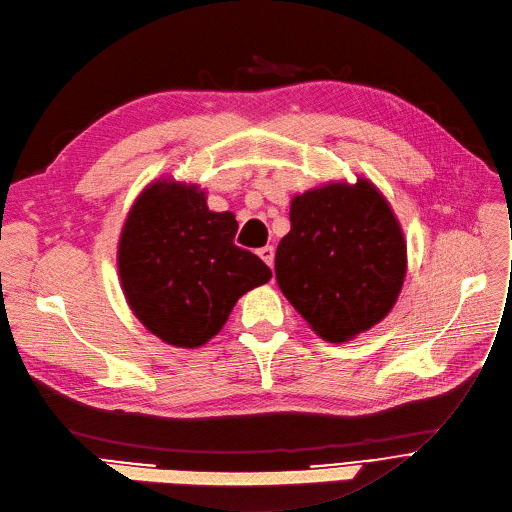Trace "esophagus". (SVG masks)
<instances>
[{"instance_id": "1", "label": "esophagus", "mask_w": 512, "mask_h": 512, "mask_svg": "<svg viewBox=\"0 0 512 512\" xmlns=\"http://www.w3.org/2000/svg\"><path fill=\"white\" fill-rule=\"evenodd\" d=\"M258 256L273 268V264H275V250H273V246H264V248H260L258 250Z\"/></svg>"}]
</instances>
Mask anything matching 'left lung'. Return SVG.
Segmentation results:
<instances>
[{"label":"left lung","instance_id":"left-lung-1","mask_svg":"<svg viewBox=\"0 0 512 512\" xmlns=\"http://www.w3.org/2000/svg\"><path fill=\"white\" fill-rule=\"evenodd\" d=\"M291 231L275 254L289 304L312 330L343 343L393 310L407 270L401 225L368 179L328 184L291 200Z\"/></svg>","mask_w":512,"mask_h":512}]
</instances>
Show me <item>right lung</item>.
<instances>
[{
	"label": "right lung",
	"mask_w": 512,
	"mask_h": 512,
	"mask_svg": "<svg viewBox=\"0 0 512 512\" xmlns=\"http://www.w3.org/2000/svg\"><path fill=\"white\" fill-rule=\"evenodd\" d=\"M233 213H213L198 186L155 182L134 202L119 237L117 268L136 318L169 345L200 347L246 291L273 273L233 244Z\"/></svg>",
	"instance_id": "obj_1"
}]
</instances>
